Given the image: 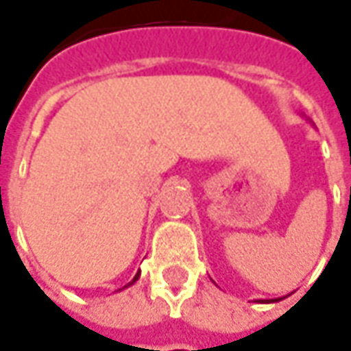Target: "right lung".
<instances>
[{"label": "right lung", "instance_id": "1", "mask_svg": "<svg viewBox=\"0 0 351 351\" xmlns=\"http://www.w3.org/2000/svg\"><path fill=\"white\" fill-rule=\"evenodd\" d=\"M137 277H139V273H137V275H135V279H137ZM135 279H133V281H135Z\"/></svg>", "mask_w": 351, "mask_h": 351}]
</instances>
